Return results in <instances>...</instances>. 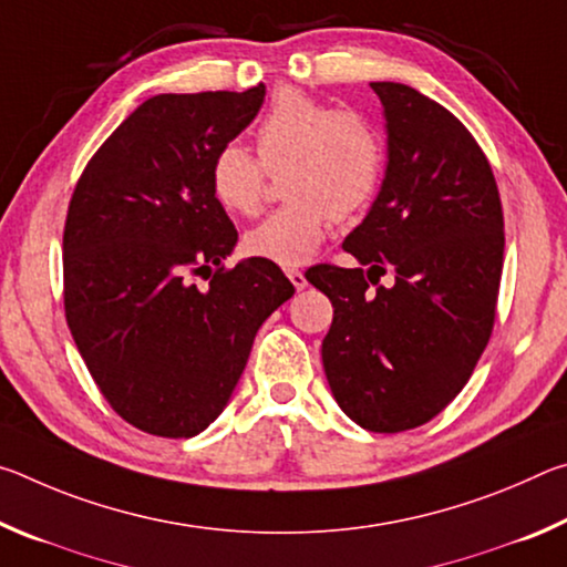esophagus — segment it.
<instances>
[{"label": "esophagus", "mask_w": 567, "mask_h": 567, "mask_svg": "<svg viewBox=\"0 0 567 567\" xmlns=\"http://www.w3.org/2000/svg\"><path fill=\"white\" fill-rule=\"evenodd\" d=\"M287 277H290V282H292V287H295V290L297 292H300V290H305V287H307V277L300 272V270H287L285 272Z\"/></svg>", "instance_id": "34e87169"}]
</instances>
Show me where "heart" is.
<instances>
[{"label":"heart","instance_id":"1","mask_svg":"<svg viewBox=\"0 0 567 567\" xmlns=\"http://www.w3.org/2000/svg\"><path fill=\"white\" fill-rule=\"evenodd\" d=\"M257 157L239 142L215 152L209 189L229 215H255L262 205L267 172L285 169L275 209L245 235V252L297 267L318 252L330 223L362 215L380 187L385 142L364 114L332 110L300 90H280L255 127Z\"/></svg>","mask_w":567,"mask_h":567}]
</instances>
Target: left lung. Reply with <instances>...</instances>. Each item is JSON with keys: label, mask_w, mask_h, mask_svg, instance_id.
Masks as SVG:
<instances>
[{"label": "left lung", "mask_w": 567, "mask_h": 567, "mask_svg": "<svg viewBox=\"0 0 567 567\" xmlns=\"http://www.w3.org/2000/svg\"><path fill=\"white\" fill-rule=\"evenodd\" d=\"M370 87L385 110L388 167L342 243L360 267L315 265L305 277L334 307L322 364L338 405L370 433H402L455 400L491 340L503 205L453 112L408 84ZM388 269L396 285L378 286Z\"/></svg>", "instance_id": "1"}]
</instances>
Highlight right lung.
Wrapping results in <instances>:
<instances>
[{
    "instance_id": "1",
    "label": "right lung",
    "mask_w": 567,
    "mask_h": 567,
    "mask_svg": "<svg viewBox=\"0 0 567 567\" xmlns=\"http://www.w3.org/2000/svg\"><path fill=\"white\" fill-rule=\"evenodd\" d=\"M247 92L157 94L94 152L64 223V315L112 410L192 437L233 398L260 324L295 295L275 262L223 265L237 229L209 162L257 117ZM205 276L210 282H190Z\"/></svg>"
}]
</instances>
